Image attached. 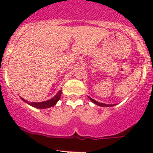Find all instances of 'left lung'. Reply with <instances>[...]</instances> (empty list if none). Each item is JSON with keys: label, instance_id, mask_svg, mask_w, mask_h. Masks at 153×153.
<instances>
[{"label": "left lung", "instance_id": "1", "mask_svg": "<svg viewBox=\"0 0 153 153\" xmlns=\"http://www.w3.org/2000/svg\"><path fill=\"white\" fill-rule=\"evenodd\" d=\"M89 98H90V100L92 102H94V104L98 105H99V106H103V107H109V106H114V105H107V104H104V103H101V102H97V101H95L94 99H92L91 98H90V97H88Z\"/></svg>", "mask_w": 153, "mask_h": 153}]
</instances>
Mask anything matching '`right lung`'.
<instances>
[{
	"instance_id": "add662e5",
	"label": "right lung",
	"mask_w": 153,
	"mask_h": 153,
	"mask_svg": "<svg viewBox=\"0 0 153 153\" xmlns=\"http://www.w3.org/2000/svg\"><path fill=\"white\" fill-rule=\"evenodd\" d=\"M61 93H62V91H59L58 92V94L55 97H53L52 98H51L50 100L45 101V102H28L27 101L21 98L24 102H27V104L32 105V106L35 107V108H38V109H47V108H50V107L54 106L57 102L59 100L60 96H61Z\"/></svg>"
}]
</instances>
